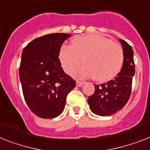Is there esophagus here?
I'll return each mask as SVG.
<instances>
[{"label":"esophagus","instance_id":"obj_1","mask_svg":"<svg viewBox=\"0 0 150 150\" xmlns=\"http://www.w3.org/2000/svg\"><path fill=\"white\" fill-rule=\"evenodd\" d=\"M83 84H84L83 81H76V86H77L78 87H80V86H82Z\"/></svg>","mask_w":150,"mask_h":150}]
</instances>
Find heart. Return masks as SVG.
<instances>
[{
    "label": "heart",
    "instance_id": "heart-1",
    "mask_svg": "<svg viewBox=\"0 0 150 150\" xmlns=\"http://www.w3.org/2000/svg\"><path fill=\"white\" fill-rule=\"evenodd\" d=\"M58 58L64 71L71 74L81 62L85 64L73 71V76L84 79L94 76L98 81L114 78L123 64L122 47L109 38L96 35H82L71 41V45L61 47Z\"/></svg>",
    "mask_w": 150,
    "mask_h": 150
}]
</instances>
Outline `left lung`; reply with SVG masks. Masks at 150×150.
<instances>
[{
	"label": "left lung",
	"mask_w": 150,
	"mask_h": 150,
	"mask_svg": "<svg viewBox=\"0 0 150 150\" xmlns=\"http://www.w3.org/2000/svg\"><path fill=\"white\" fill-rule=\"evenodd\" d=\"M123 48L124 60L121 71L106 83L95 85L93 95L88 98L90 109L101 116H109L121 110L131 95L135 63L132 47L119 39Z\"/></svg>",
	"instance_id": "8db88e82"
}]
</instances>
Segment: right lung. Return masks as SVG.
<instances>
[{
  "instance_id": "1",
  "label": "right lung",
  "mask_w": 150,
  "mask_h": 150,
  "mask_svg": "<svg viewBox=\"0 0 150 150\" xmlns=\"http://www.w3.org/2000/svg\"><path fill=\"white\" fill-rule=\"evenodd\" d=\"M71 35L54 33L33 40L23 49L19 76L24 100L34 114L43 119L62 112L75 81L64 73L58 58L62 45Z\"/></svg>"
}]
</instances>
